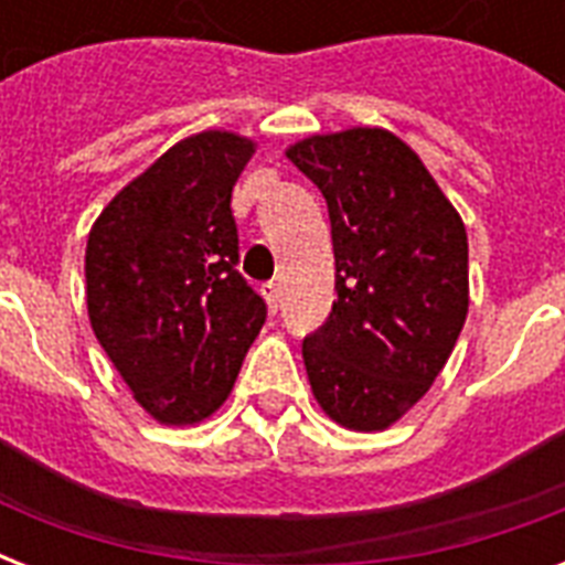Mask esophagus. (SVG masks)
Masks as SVG:
<instances>
[{
  "label": "esophagus",
  "instance_id": "esophagus-1",
  "mask_svg": "<svg viewBox=\"0 0 565 565\" xmlns=\"http://www.w3.org/2000/svg\"><path fill=\"white\" fill-rule=\"evenodd\" d=\"M260 292H264V299H266V305H269V310H278V305H281V287H278V284L275 281H266V284H260Z\"/></svg>",
  "mask_w": 565,
  "mask_h": 565
}]
</instances>
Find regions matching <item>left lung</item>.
Segmentation results:
<instances>
[{
    "label": "left lung",
    "mask_w": 565,
    "mask_h": 565,
    "mask_svg": "<svg viewBox=\"0 0 565 565\" xmlns=\"http://www.w3.org/2000/svg\"><path fill=\"white\" fill-rule=\"evenodd\" d=\"M326 195L331 313L301 358L319 407L352 430L402 419L443 372L469 310V243L419 154L384 128L313 135L287 149Z\"/></svg>",
    "instance_id": "left-lung-1"
}]
</instances>
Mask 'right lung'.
Returning a JSON list of instances; mask_svg holds the SVG:
<instances>
[{"label":"right lung","mask_w":565,"mask_h":565,"mask_svg":"<svg viewBox=\"0 0 565 565\" xmlns=\"http://www.w3.org/2000/svg\"><path fill=\"white\" fill-rule=\"evenodd\" d=\"M252 152L231 131L181 140L110 199L87 237L93 334L163 425L207 419L266 322V301L237 273L231 213Z\"/></svg>","instance_id":"1"}]
</instances>
